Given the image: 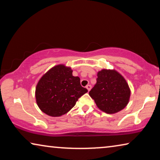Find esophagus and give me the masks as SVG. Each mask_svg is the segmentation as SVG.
Segmentation results:
<instances>
[{
  "label": "esophagus",
  "mask_w": 160,
  "mask_h": 160,
  "mask_svg": "<svg viewBox=\"0 0 160 160\" xmlns=\"http://www.w3.org/2000/svg\"><path fill=\"white\" fill-rule=\"evenodd\" d=\"M86 88L88 89V92H89V91H90V90H91V88H92V86H91L90 85H88L86 86Z\"/></svg>",
  "instance_id": "34e87169"
}]
</instances>
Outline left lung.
Returning a JSON list of instances; mask_svg holds the SVG:
<instances>
[{
	"label": "left lung",
	"mask_w": 160,
	"mask_h": 160,
	"mask_svg": "<svg viewBox=\"0 0 160 160\" xmlns=\"http://www.w3.org/2000/svg\"><path fill=\"white\" fill-rule=\"evenodd\" d=\"M89 94L100 110L112 114L127 106L131 90L125 78L118 71L102 69L97 72V83Z\"/></svg>",
	"instance_id": "obj_1"
}]
</instances>
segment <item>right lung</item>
<instances>
[{"instance_id":"right-lung-1","label":"right lung","mask_w":160,"mask_h":160,"mask_svg":"<svg viewBox=\"0 0 160 160\" xmlns=\"http://www.w3.org/2000/svg\"><path fill=\"white\" fill-rule=\"evenodd\" d=\"M87 92L88 90L80 85V78L72 75L71 68L59 64L40 78L36 86L35 98L42 112L58 117L68 112Z\"/></svg>"}]
</instances>
